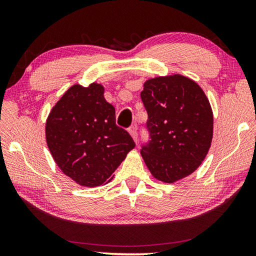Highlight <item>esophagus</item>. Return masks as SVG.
Segmentation results:
<instances>
[{
    "mask_svg": "<svg viewBox=\"0 0 256 256\" xmlns=\"http://www.w3.org/2000/svg\"><path fill=\"white\" fill-rule=\"evenodd\" d=\"M128 133L130 136H132L133 141L136 142V144H138V134H136V126H131L128 128Z\"/></svg>",
    "mask_w": 256,
    "mask_h": 256,
    "instance_id": "esophagus-1",
    "label": "esophagus"
}]
</instances>
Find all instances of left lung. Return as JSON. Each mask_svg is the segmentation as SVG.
<instances>
[{
  "label": "left lung",
  "mask_w": 256,
  "mask_h": 256,
  "mask_svg": "<svg viewBox=\"0 0 256 256\" xmlns=\"http://www.w3.org/2000/svg\"><path fill=\"white\" fill-rule=\"evenodd\" d=\"M151 140L141 156L156 180L172 184L196 172L211 146L214 112L196 81L174 73L144 84Z\"/></svg>",
  "instance_id": "1"
}]
</instances>
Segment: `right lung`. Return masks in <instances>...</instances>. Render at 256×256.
<instances>
[{
  "label": "right lung",
  "mask_w": 256,
  "mask_h": 256,
  "mask_svg": "<svg viewBox=\"0 0 256 256\" xmlns=\"http://www.w3.org/2000/svg\"><path fill=\"white\" fill-rule=\"evenodd\" d=\"M97 82L71 86L47 116L45 138L55 164L84 188L107 184L134 144L116 126L115 108Z\"/></svg>",
  "instance_id": "right-lung-1"
}]
</instances>
